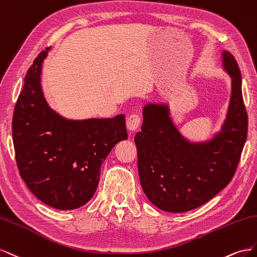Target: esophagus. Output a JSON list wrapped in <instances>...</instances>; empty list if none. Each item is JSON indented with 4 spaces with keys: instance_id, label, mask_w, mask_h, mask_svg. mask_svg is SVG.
Instances as JSON below:
<instances>
[{
    "instance_id": "1",
    "label": "esophagus",
    "mask_w": 257,
    "mask_h": 257,
    "mask_svg": "<svg viewBox=\"0 0 257 257\" xmlns=\"http://www.w3.org/2000/svg\"><path fill=\"white\" fill-rule=\"evenodd\" d=\"M140 124H141V117L139 115L134 114V115H130L128 117L127 128L130 133H135V131H137L139 129V127H140Z\"/></svg>"
}]
</instances>
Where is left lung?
I'll list each match as a JSON object with an SVG mask.
<instances>
[{"label":"left lung","mask_w":257,"mask_h":257,"mask_svg":"<svg viewBox=\"0 0 257 257\" xmlns=\"http://www.w3.org/2000/svg\"><path fill=\"white\" fill-rule=\"evenodd\" d=\"M222 62L231 78V94L221 131L211 140L190 142L183 137L168 104L143 107L141 131L135 137L139 177L144 194L160 210L181 213L200 207L228 185L236 172L247 115L238 63L227 50Z\"/></svg>","instance_id":"8db88e82"}]
</instances>
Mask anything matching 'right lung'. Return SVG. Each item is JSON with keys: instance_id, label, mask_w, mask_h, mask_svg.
<instances>
[{"instance_id": "obj_1", "label": "right lung", "mask_w": 257, "mask_h": 257, "mask_svg": "<svg viewBox=\"0 0 257 257\" xmlns=\"http://www.w3.org/2000/svg\"><path fill=\"white\" fill-rule=\"evenodd\" d=\"M43 50L28 70L13 116V142L20 177L49 207L73 210L89 201L101 165L114 146L127 140L124 115L67 119L51 109L41 86Z\"/></svg>"}]
</instances>
